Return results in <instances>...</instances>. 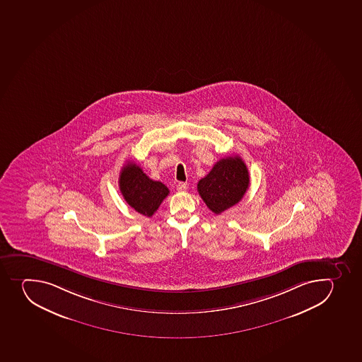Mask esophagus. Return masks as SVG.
<instances>
[{
	"instance_id": "34e87169",
	"label": "esophagus",
	"mask_w": 362,
	"mask_h": 362,
	"mask_svg": "<svg viewBox=\"0 0 362 362\" xmlns=\"http://www.w3.org/2000/svg\"><path fill=\"white\" fill-rule=\"evenodd\" d=\"M187 187H189V184H187V182H180L177 184V189H178V191H186Z\"/></svg>"
}]
</instances>
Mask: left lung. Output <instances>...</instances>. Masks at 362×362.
Instances as JSON below:
<instances>
[{
    "label": "left lung",
    "mask_w": 362,
    "mask_h": 362,
    "mask_svg": "<svg viewBox=\"0 0 362 362\" xmlns=\"http://www.w3.org/2000/svg\"><path fill=\"white\" fill-rule=\"evenodd\" d=\"M250 185V175L244 160L234 156L221 159L197 189L204 203L214 214H221L239 203Z\"/></svg>",
    "instance_id": "1"
}]
</instances>
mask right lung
Wrapping results in <instances>:
<instances>
[{
  "label": "right lung",
  "instance_id": "obj_1",
  "mask_svg": "<svg viewBox=\"0 0 362 362\" xmlns=\"http://www.w3.org/2000/svg\"><path fill=\"white\" fill-rule=\"evenodd\" d=\"M119 189L125 202L145 217H152L170 192L163 182L148 178L134 162L123 166L119 175Z\"/></svg>",
  "mask_w": 362,
  "mask_h": 362
}]
</instances>
